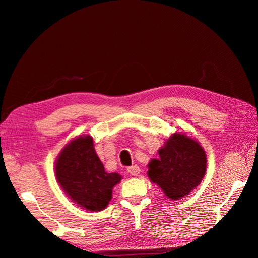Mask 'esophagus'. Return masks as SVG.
<instances>
[{"label":"esophagus","instance_id":"1","mask_svg":"<svg viewBox=\"0 0 258 258\" xmlns=\"http://www.w3.org/2000/svg\"><path fill=\"white\" fill-rule=\"evenodd\" d=\"M127 171H128V173L131 174V175L138 176L139 174H140V167H139L138 165H133V166H131V167L127 168Z\"/></svg>","mask_w":258,"mask_h":258}]
</instances>
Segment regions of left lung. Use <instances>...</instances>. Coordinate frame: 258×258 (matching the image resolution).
Returning <instances> with one entry per match:
<instances>
[{
    "mask_svg": "<svg viewBox=\"0 0 258 258\" xmlns=\"http://www.w3.org/2000/svg\"><path fill=\"white\" fill-rule=\"evenodd\" d=\"M148 165V176L169 199L178 200L196 189L206 173L203 147L185 133H174Z\"/></svg>",
    "mask_w": 258,
    "mask_h": 258,
    "instance_id": "8db88e82",
    "label": "left lung"
}]
</instances>
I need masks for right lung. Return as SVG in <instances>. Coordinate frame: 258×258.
Masks as SVG:
<instances>
[{"label":"right lung","mask_w":258,"mask_h":258,"mask_svg":"<svg viewBox=\"0 0 258 258\" xmlns=\"http://www.w3.org/2000/svg\"><path fill=\"white\" fill-rule=\"evenodd\" d=\"M55 177L64 194L90 212L106 208L113 186L121 180L118 173L104 171L90 135L76 138L61 150L55 161Z\"/></svg>","instance_id":"1"}]
</instances>
